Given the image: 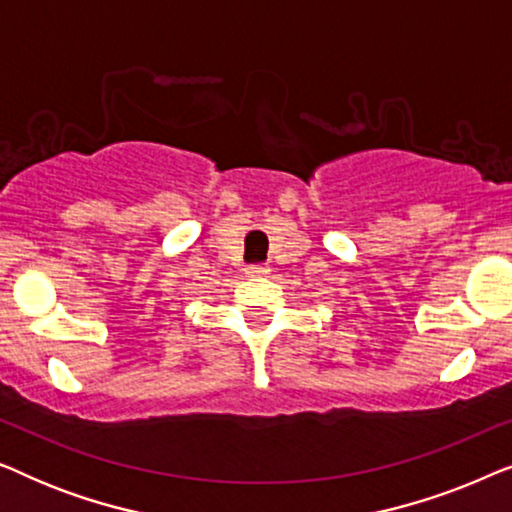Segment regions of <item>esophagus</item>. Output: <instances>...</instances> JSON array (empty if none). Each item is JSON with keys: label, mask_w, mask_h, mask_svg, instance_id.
<instances>
[{"label": "esophagus", "mask_w": 512, "mask_h": 512, "mask_svg": "<svg viewBox=\"0 0 512 512\" xmlns=\"http://www.w3.org/2000/svg\"><path fill=\"white\" fill-rule=\"evenodd\" d=\"M270 275V268L263 263H256V265H249L247 268V277H268Z\"/></svg>", "instance_id": "esophagus-1"}]
</instances>
